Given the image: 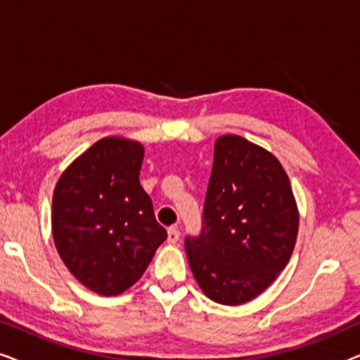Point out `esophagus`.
Wrapping results in <instances>:
<instances>
[{
	"label": "esophagus",
	"mask_w": 360,
	"mask_h": 360,
	"mask_svg": "<svg viewBox=\"0 0 360 360\" xmlns=\"http://www.w3.org/2000/svg\"><path fill=\"white\" fill-rule=\"evenodd\" d=\"M167 240H169L170 244H176L180 240V231L179 228H170L169 229V236H167Z\"/></svg>",
	"instance_id": "1"
}]
</instances>
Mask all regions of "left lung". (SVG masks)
<instances>
[{"label":"left lung","mask_w":360,"mask_h":360,"mask_svg":"<svg viewBox=\"0 0 360 360\" xmlns=\"http://www.w3.org/2000/svg\"><path fill=\"white\" fill-rule=\"evenodd\" d=\"M298 206L277 157L236 134L214 142L198 238H186L190 269L219 304L248 303L287 267L298 234Z\"/></svg>","instance_id":"1"}]
</instances>
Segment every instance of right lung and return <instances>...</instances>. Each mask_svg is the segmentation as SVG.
Masks as SVG:
<instances>
[{
	"mask_svg": "<svg viewBox=\"0 0 360 360\" xmlns=\"http://www.w3.org/2000/svg\"><path fill=\"white\" fill-rule=\"evenodd\" d=\"M144 146L110 136L63 170L52 196L57 252L82 285L116 297L146 272L167 239L141 186Z\"/></svg>",
	"mask_w": 360,
	"mask_h": 360,
	"instance_id": "right-lung-1",
	"label": "right lung"
}]
</instances>
